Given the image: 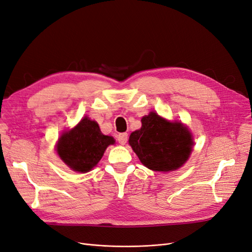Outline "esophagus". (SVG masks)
<instances>
[{
  "instance_id": "1",
  "label": "esophagus",
  "mask_w": 252,
  "mask_h": 252,
  "mask_svg": "<svg viewBox=\"0 0 252 252\" xmlns=\"http://www.w3.org/2000/svg\"><path fill=\"white\" fill-rule=\"evenodd\" d=\"M128 140V134L127 133H120L118 135V142L121 145H125Z\"/></svg>"
}]
</instances>
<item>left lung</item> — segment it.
Returning a JSON list of instances; mask_svg holds the SVG:
<instances>
[{"instance_id": "obj_1", "label": "left lung", "mask_w": 252, "mask_h": 252, "mask_svg": "<svg viewBox=\"0 0 252 252\" xmlns=\"http://www.w3.org/2000/svg\"><path fill=\"white\" fill-rule=\"evenodd\" d=\"M129 145L145 166L156 172H169L186 162L193 142L182 123H170L150 113L142 119V128L130 135Z\"/></svg>"}]
</instances>
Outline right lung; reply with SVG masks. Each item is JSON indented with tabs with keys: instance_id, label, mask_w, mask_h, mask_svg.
I'll return each mask as SVG.
<instances>
[{
	"instance_id": "1",
	"label": "right lung",
	"mask_w": 252,
	"mask_h": 252,
	"mask_svg": "<svg viewBox=\"0 0 252 252\" xmlns=\"http://www.w3.org/2000/svg\"><path fill=\"white\" fill-rule=\"evenodd\" d=\"M113 144L115 139L102 134L95 121L86 117L73 129L61 135L57 151L60 158L74 172L87 173L99 162L105 149Z\"/></svg>"
}]
</instances>
